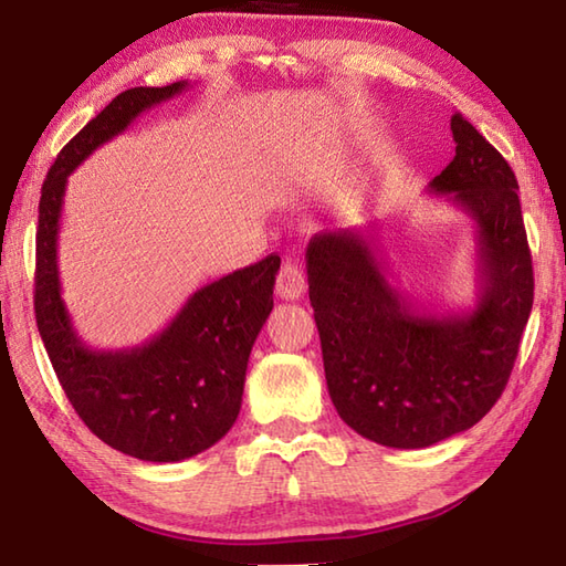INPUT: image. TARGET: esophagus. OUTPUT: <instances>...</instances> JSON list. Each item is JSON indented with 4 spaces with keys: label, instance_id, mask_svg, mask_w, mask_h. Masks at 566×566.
<instances>
[{
    "label": "esophagus",
    "instance_id": "34e87169",
    "mask_svg": "<svg viewBox=\"0 0 566 566\" xmlns=\"http://www.w3.org/2000/svg\"><path fill=\"white\" fill-rule=\"evenodd\" d=\"M274 290H276V294H280L282 298H286V302L302 298L304 292H306V276H304L302 264L294 262V260H286L282 264L280 274H276Z\"/></svg>",
    "mask_w": 566,
    "mask_h": 566
}]
</instances>
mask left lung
I'll return each instance as SVG.
<instances>
[{
	"label": "left lung",
	"instance_id": "left-lung-1",
	"mask_svg": "<svg viewBox=\"0 0 566 566\" xmlns=\"http://www.w3.org/2000/svg\"><path fill=\"white\" fill-rule=\"evenodd\" d=\"M454 158L428 185L476 226L474 308L430 314L389 282L363 231H321L306 248L308 298L335 411L359 436L430 448L479 423L499 401L533 308V260L518 179L454 112Z\"/></svg>",
	"mask_w": 566,
	"mask_h": 566
}]
</instances>
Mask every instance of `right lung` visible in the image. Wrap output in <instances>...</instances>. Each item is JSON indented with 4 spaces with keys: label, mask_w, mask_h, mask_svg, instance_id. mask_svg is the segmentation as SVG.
<instances>
[{
    "label": "right lung",
    "mask_w": 566,
    "mask_h": 566,
    "mask_svg": "<svg viewBox=\"0 0 566 566\" xmlns=\"http://www.w3.org/2000/svg\"><path fill=\"white\" fill-rule=\"evenodd\" d=\"M185 87L187 82L134 87L104 106L55 158L41 189L35 231V323L60 387L94 436L146 462L187 460L233 428L250 350L274 306L282 262L268 255L201 286L167 328L128 350H92L72 328L57 274L67 177L143 112Z\"/></svg>",
    "instance_id": "1"
}]
</instances>
